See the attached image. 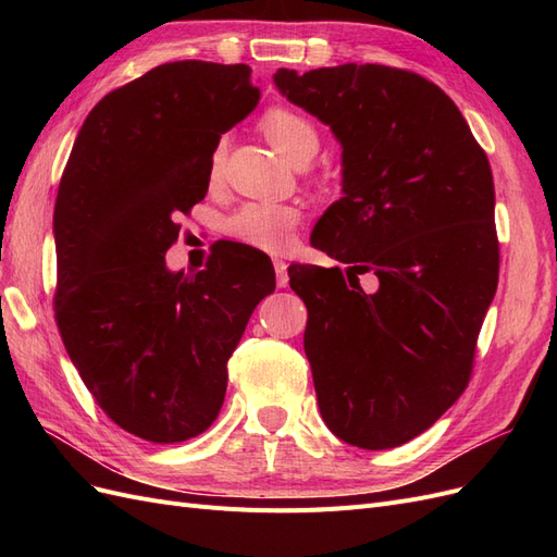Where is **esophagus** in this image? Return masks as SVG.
<instances>
[{"instance_id":"obj_1","label":"esophagus","mask_w":557,"mask_h":557,"mask_svg":"<svg viewBox=\"0 0 557 557\" xmlns=\"http://www.w3.org/2000/svg\"><path fill=\"white\" fill-rule=\"evenodd\" d=\"M274 272H276V285H278V288H285V285H288V281H290L288 264H285L283 260H274Z\"/></svg>"}]
</instances>
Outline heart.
<instances>
[{"label": "heart", "instance_id": "b5f03b06", "mask_svg": "<svg viewBox=\"0 0 557 557\" xmlns=\"http://www.w3.org/2000/svg\"><path fill=\"white\" fill-rule=\"evenodd\" d=\"M260 127L278 153L293 164H307L318 153V129L297 111L269 109ZM223 160V144H218L211 158V170L215 172ZM301 213L297 207L276 205V201H246L234 209L225 221V230L234 242L250 248L281 252L295 242Z\"/></svg>", "mask_w": 557, "mask_h": 557}]
</instances>
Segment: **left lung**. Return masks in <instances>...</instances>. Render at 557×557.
<instances>
[{
  "mask_svg": "<svg viewBox=\"0 0 557 557\" xmlns=\"http://www.w3.org/2000/svg\"><path fill=\"white\" fill-rule=\"evenodd\" d=\"M276 88L342 144L344 197L311 246L339 267L293 264L320 416L342 442H411L458 399L497 290L491 162L460 109L432 81L383 64H339ZM374 271L367 296L358 273Z\"/></svg>",
  "mask_w": 557,
  "mask_h": 557,
  "instance_id": "1",
  "label": "left lung"
}]
</instances>
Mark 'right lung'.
I'll return each instance as SVG.
<instances>
[{
  "instance_id": "1",
  "label": "right lung",
  "mask_w": 557,
  "mask_h": 557,
  "mask_svg": "<svg viewBox=\"0 0 557 557\" xmlns=\"http://www.w3.org/2000/svg\"><path fill=\"white\" fill-rule=\"evenodd\" d=\"M248 64L166 62L109 92L83 123L55 199V320L95 401L125 432L176 444L209 430L227 360L272 260L218 244L170 272L176 215L205 199L221 134L258 107Z\"/></svg>"
}]
</instances>
